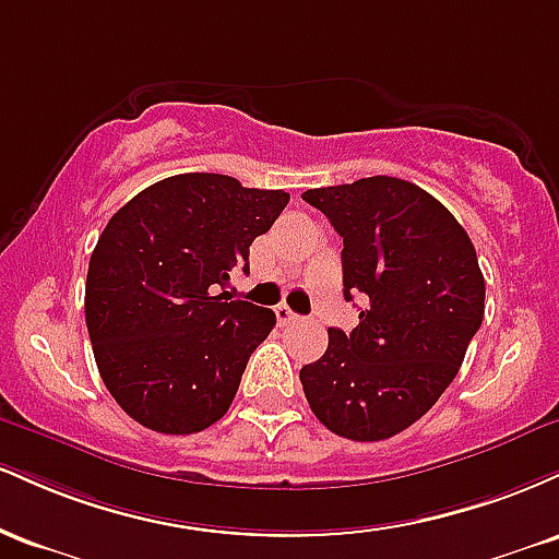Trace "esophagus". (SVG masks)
I'll return each instance as SVG.
<instances>
[{
    "instance_id": "obj_1",
    "label": "esophagus",
    "mask_w": 559,
    "mask_h": 559,
    "mask_svg": "<svg viewBox=\"0 0 559 559\" xmlns=\"http://www.w3.org/2000/svg\"><path fill=\"white\" fill-rule=\"evenodd\" d=\"M275 318H278V323H292V320H297L299 316L288 305H278L275 307Z\"/></svg>"
}]
</instances>
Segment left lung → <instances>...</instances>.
I'll use <instances>...</instances> for the list:
<instances>
[{"label": "left lung", "instance_id": "1", "mask_svg": "<svg viewBox=\"0 0 559 559\" xmlns=\"http://www.w3.org/2000/svg\"><path fill=\"white\" fill-rule=\"evenodd\" d=\"M344 239V299L360 294L352 333L299 370L316 418L352 441L413 426L457 376L484 320L476 247L439 199L391 176L301 194Z\"/></svg>", "mask_w": 559, "mask_h": 559}]
</instances>
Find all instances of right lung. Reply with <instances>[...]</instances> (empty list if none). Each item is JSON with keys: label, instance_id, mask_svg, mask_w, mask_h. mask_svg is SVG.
<instances>
[{"label": "right lung", "instance_id": "obj_1", "mask_svg": "<svg viewBox=\"0 0 559 559\" xmlns=\"http://www.w3.org/2000/svg\"><path fill=\"white\" fill-rule=\"evenodd\" d=\"M281 189L221 173L146 186L102 230L86 275V325L102 381L133 420L197 433L228 413L275 312L217 288L249 273V247L284 213Z\"/></svg>", "mask_w": 559, "mask_h": 559}]
</instances>
